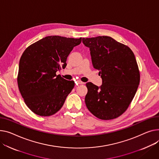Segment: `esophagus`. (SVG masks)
Returning a JSON list of instances; mask_svg holds the SVG:
<instances>
[{
	"label": "esophagus",
	"instance_id": "obj_1",
	"mask_svg": "<svg viewBox=\"0 0 159 159\" xmlns=\"http://www.w3.org/2000/svg\"><path fill=\"white\" fill-rule=\"evenodd\" d=\"M77 82H78V84H84V82H82V81H80V80H78Z\"/></svg>",
	"mask_w": 159,
	"mask_h": 159
}]
</instances>
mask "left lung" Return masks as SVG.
Masks as SVG:
<instances>
[{
    "label": "left lung",
    "instance_id": "obj_1",
    "mask_svg": "<svg viewBox=\"0 0 159 159\" xmlns=\"http://www.w3.org/2000/svg\"><path fill=\"white\" fill-rule=\"evenodd\" d=\"M90 49L93 67L102 79L100 87L86 83L85 103L97 118L109 120L128 109L140 82L138 65L132 50L109 36L82 38Z\"/></svg>",
    "mask_w": 159,
    "mask_h": 159
}]
</instances>
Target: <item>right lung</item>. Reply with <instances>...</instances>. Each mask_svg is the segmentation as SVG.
I'll return each mask as SVG.
<instances>
[{
  "mask_svg": "<svg viewBox=\"0 0 159 159\" xmlns=\"http://www.w3.org/2000/svg\"><path fill=\"white\" fill-rule=\"evenodd\" d=\"M79 39L50 36L29 46L19 62L17 82L27 106L34 114L50 116L59 111L75 82L56 75L66 66V59Z\"/></svg>",
  "mask_w": 159,
  "mask_h": 159,
  "instance_id": "obj_1",
  "label": "right lung"
}]
</instances>
